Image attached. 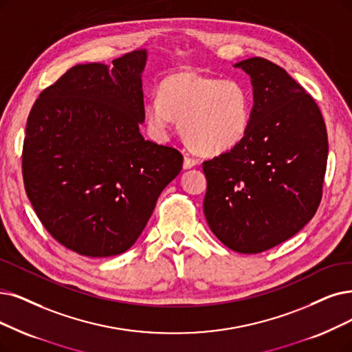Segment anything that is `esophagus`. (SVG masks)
I'll return each instance as SVG.
<instances>
[{
  "label": "esophagus",
  "mask_w": 352,
  "mask_h": 352,
  "mask_svg": "<svg viewBox=\"0 0 352 352\" xmlns=\"http://www.w3.org/2000/svg\"><path fill=\"white\" fill-rule=\"evenodd\" d=\"M196 159H193V157H190L189 154H185V159H184V168H190V167H193V166H196Z\"/></svg>",
  "instance_id": "34e87169"
}]
</instances>
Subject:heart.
Listing matches in <instances>:
<instances>
[{
    "instance_id": "b5f03b06",
    "label": "heart",
    "mask_w": 352,
    "mask_h": 352,
    "mask_svg": "<svg viewBox=\"0 0 352 352\" xmlns=\"http://www.w3.org/2000/svg\"><path fill=\"white\" fill-rule=\"evenodd\" d=\"M251 107V94L240 80L176 72L160 82L144 116L154 138L166 140L180 121L182 134L195 151L217 156L245 138Z\"/></svg>"
}]
</instances>
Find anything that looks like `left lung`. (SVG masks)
Segmentation results:
<instances>
[{"instance_id": "obj_1", "label": "left lung", "mask_w": 352, "mask_h": 352, "mask_svg": "<svg viewBox=\"0 0 352 352\" xmlns=\"http://www.w3.org/2000/svg\"><path fill=\"white\" fill-rule=\"evenodd\" d=\"M251 78L250 130L232 150L202 163L204 212L228 248L257 254L289 240L322 199L328 135L314 98L283 67L251 58L236 63Z\"/></svg>"}]
</instances>
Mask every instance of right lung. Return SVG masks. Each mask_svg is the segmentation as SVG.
<instances>
[{"label": "right lung", "instance_id": "add662e5", "mask_svg": "<svg viewBox=\"0 0 352 352\" xmlns=\"http://www.w3.org/2000/svg\"><path fill=\"white\" fill-rule=\"evenodd\" d=\"M70 67L36 100L23 143L25 193L46 231L87 257L127 251L182 153L140 134L146 50Z\"/></svg>", "mask_w": 352, "mask_h": 352}]
</instances>
